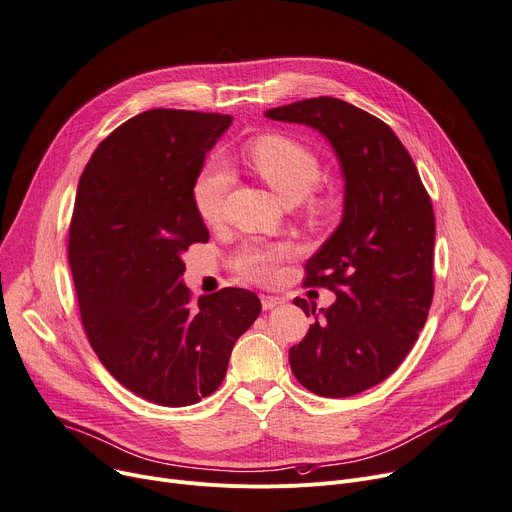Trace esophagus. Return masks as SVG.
<instances>
[{"mask_svg":"<svg viewBox=\"0 0 512 512\" xmlns=\"http://www.w3.org/2000/svg\"><path fill=\"white\" fill-rule=\"evenodd\" d=\"M260 301H262V309H266V311H270V309H274V307H278L282 303V299L274 297V295H262Z\"/></svg>","mask_w":512,"mask_h":512,"instance_id":"34e87169","label":"esophagus"}]
</instances>
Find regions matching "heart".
Instances as JSON below:
<instances>
[{"label":"heart","instance_id":"b5f03b06","mask_svg":"<svg viewBox=\"0 0 512 512\" xmlns=\"http://www.w3.org/2000/svg\"><path fill=\"white\" fill-rule=\"evenodd\" d=\"M254 173L287 203H301L319 183V162L299 142L282 136H264L252 142L244 152ZM230 185V175L221 162H209L193 185V203L205 221H215ZM289 252L287 246H250L236 256V270L254 282H270L276 276V264Z\"/></svg>","mask_w":512,"mask_h":512}]
</instances>
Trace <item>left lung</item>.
Here are the masks:
<instances>
[{
	"mask_svg": "<svg viewBox=\"0 0 512 512\" xmlns=\"http://www.w3.org/2000/svg\"><path fill=\"white\" fill-rule=\"evenodd\" d=\"M301 124L331 146L344 177V213L307 260V285L335 303L295 299L315 323L289 352L295 378L327 399H346L388 378L417 342L433 299L435 219L417 166L396 134L368 111L311 97L264 111Z\"/></svg>",
	"mask_w": 512,
	"mask_h": 512,
	"instance_id": "1",
	"label": "left lung"
}]
</instances>
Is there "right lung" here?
I'll use <instances>...</instances> for the list:
<instances>
[{
    "label": "right lung",
    "mask_w": 512,
    "mask_h": 512,
    "mask_svg": "<svg viewBox=\"0 0 512 512\" xmlns=\"http://www.w3.org/2000/svg\"><path fill=\"white\" fill-rule=\"evenodd\" d=\"M230 126L221 113H138L97 146L77 187L69 262L89 344L113 378L162 407L215 392L262 309L234 287L193 305L181 278L187 248L209 240L193 185Z\"/></svg>",
    "instance_id": "right-lung-1"
}]
</instances>
